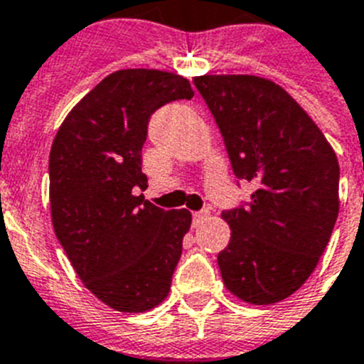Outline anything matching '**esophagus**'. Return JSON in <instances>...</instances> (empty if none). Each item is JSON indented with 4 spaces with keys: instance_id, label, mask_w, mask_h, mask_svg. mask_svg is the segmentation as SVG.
<instances>
[{
    "instance_id": "1",
    "label": "esophagus",
    "mask_w": 364,
    "mask_h": 364,
    "mask_svg": "<svg viewBox=\"0 0 364 364\" xmlns=\"http://www.w3.org/2000/svg\"><path fill=\"white\" fill-rule=\"evenodd\" d=\"M208 218V210H198V213L192 214V220H194V223L198 225V223H201V221H205Z\"/></svg>"
}]
</instances>
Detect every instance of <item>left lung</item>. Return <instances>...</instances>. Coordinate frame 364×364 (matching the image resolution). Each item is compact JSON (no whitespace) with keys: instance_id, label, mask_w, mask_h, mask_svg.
<instances>
[{"instance_id":"left-lung-1","label":"left lung","mask_w":364,"mask_h":364,"mask_svg":"<svg viewBox=\"0 0 364 364\" xmlns=\"http://www.w3.org/2000/svg\"><path fill=\"white\" fill-rule=\"evenodd\" d=\"M194 86L221 132L251 201L221 218L230 242L218 255L223 284L243 302L287 299L317 267L339 214L333 148L291 95L252 75H203Z\"/></svg>"}]
</instances>
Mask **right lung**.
Listing matches in <instances>:
<instances>
[{
	"label": "right lung",
	"instance_id": "add662e5",
	"mask_svg": "<svg viewBox=\"0 0 364 364\" xmlns=\"http://www.w3.org/2000/svg\"><path fill=\"white\" fill-rule=\"evenodd\" d=\"M192 97L176 73L121 69L73 107L50 146L56 238L84 286L117 311L143 314L170 291L192 214L135 191L148 186L141 154L151 113Z\"/></svg>",
	"mask_w": 364,
	"mask_h": 364
}]
</instances>
